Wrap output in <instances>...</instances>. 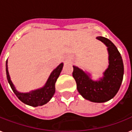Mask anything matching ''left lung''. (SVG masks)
I'll return each mask as SVG.
<instances>
[{"label": "left lung", "mask_w": 132, "mask_h": 132, "mask_svg": "<svg viewBox=\"0 0 132 132\" xmlns=\"http://www.w3.org/2000/svg\"><path fill=\"white\" fill-rule=\"evenodd\" d=\"M96 39L107 46L108 52V67L103 77L94 81L91 75L77 66H73L72 76L77 83L79 93L87 100L94 103L108 101L117 94L123 81L124 66L121 54L110 40L98 36Z\"/></svg>", "instance_id": "8db88e82"}]
</instances>
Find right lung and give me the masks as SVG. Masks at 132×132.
Listing matches in <instances>:
<instances>
[{
    "label": "right lung",
    "instance_id": "obj_1",
    "mask_svg": "<svg viewBox=\"0 0 132 132\" xmlns=\"http://www.w3.org/2000/svg\"><path fill=\"white\" fill-rule=\"evenodd\" d=\"M64 64L61 63L56 68H55L50 75L45 85L42 88L36 90H31L29 92H20L16 90L15 87L12 83L9 76L7 66V60L6 61V74L7 81L9 82L11 89L17 97L24 103L30 106H41L47 103L53 96L55 92V82L62 72Z\"/></svg>",
    "mask_w": 132,
    "mask_h": 132
}]
</instances>
